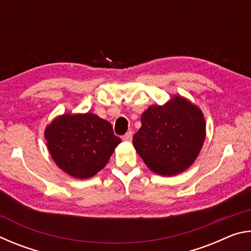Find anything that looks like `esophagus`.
<instances>
[{"label":"esophagus","mask_w":251,"mask_h":251,"mask_svg":"<svg viewBox=\"0 0 251 251\" xmlns=\"http://www.w3.org/2000/svg\"><path fill=\"white\" fill-rule=\"evenodd\" d=\"M131 138H133V131H127V133L123 136V141L124 142H130Z\"/></svg>","instance_id":"esophagus-1"}]
</instances>
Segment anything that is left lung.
Segmentation results:
<instances>
[{
	"instance_id": "8db88e82",
	"label": "left lung",
	"mask_w": 251,
	"mask_h": 251,
	"mask_svg": "<svg viewBox=\"0 0 251 251\" xmlns=\"http://www.w3.org/2000/svg\"><path fill=\"white\" fill-rule=\"evenodd\" d=\"M141 121L133 144L151 172L169 177L192 166L206 137L205 117L197 105L175 95L166 104L150 106Z\"/></svg>"
}]
</instances>
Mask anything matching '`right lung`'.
<instances>
[{"instance_id":"right-lung-1","label":"right lung","mask_w":251,"mask_h":251,"mask_svg":"<svg viewBox=\"0 0 251 251\" xmlns=\"http://www.w3.org/2000/svg\"><path fill=\"white\" fill-rule=\"evenodd\" d=\"M44 136L55 164L79 179L103 169L122 142L109 122L90 112L57 116L45 127Z\"/></svg>"}]
</instances>
